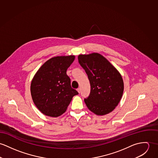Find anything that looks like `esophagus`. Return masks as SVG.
<instances>
[{
    "instance_id": "esophagus-1",
    "label": "esophagus",
    "mask_w": 158,
    "mask_h": 158,
    "mask_svg": "<svg viewBox=\"0 0 158 158\" xmlns=\"http://www.w3.org/2000/svg\"><path fill=\"white\" fill-rule=\"evenodd\" d=\"M77 91H78L79 93H81V88H78L77 89Z\"/></svg>"
}]
</instances>
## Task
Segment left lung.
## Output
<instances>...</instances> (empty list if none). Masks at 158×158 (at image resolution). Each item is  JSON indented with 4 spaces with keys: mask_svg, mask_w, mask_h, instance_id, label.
I'll list each match as a JSON object with an SVG mask.
<instances>
[{
    "mask_svg": "<svg viewBox=\"0 0 158 158\" xmlns=\"http://www.w3.org/2000/svg\"><path fill=\"white\" fill-rule=\"evenodd\" d=\"M78 61L85 71L90 82V94L84 99L88 109L97 115L111 112L123 96V82L121 75L98 53L79 55Z\"/></svg>",
    "mask_w": 158,
    "mask_h": 158,
    "instance_id": "1",
    "label": "left lung"
}]
</instances>
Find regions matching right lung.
Listing matches in <instances>:
<instances>
[{"instance_id": "1", "label": "right lung", "mask_w": 158, "mask_h": 158, "mask_svg": "<svg viewBox=\"0 0 158 158\" xmlns=\"http://www.w3.org/2000/svg\"><path fill=\"white\" fill-rule=\"evenodd\" d=\"M74 56H57L45 62L34 76L31 94L37 108L45 115L58 117L64 113L78 92L71 88L67 70Z\"/></svg>"}]
</instances>
